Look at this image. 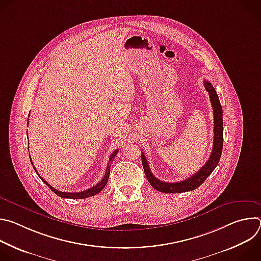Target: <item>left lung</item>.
I'll return each instance as SVG.
<instances>
[{
	"label": "left lung",
	"instance_id": "obj_1",
	"mask_svg": "<svg viewBox=\"0 0 261 261\" xmlns=\"http://www.w3.org/2000/svg\"><path fill=\"white\" fill-rule=\"evenodd\" d=\"M203 85L205 90L210 94V100H211L213 111H214V143H213L212 154L207 162L196 173H194L190 177L177 182H166L158 179L156 176L153 175L152 171L150 170V167H148L145 156L141 153V161H142V166H143L145 176L148 182L151 184L152 187L159 192L181 193V192L195 190L207 178V176L214 171V169L217 167L219 163V160L222 154V148H223V117H222L223 111H222V106L220 104V100L217 95V92L215 91L211 83L204 81Z\"/></svg>",
	"mask_w": 261,
	"mask_h": 261
}]
</instances>
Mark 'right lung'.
<instances>
[{
  "mask_svg": "<svg viewBox=\"0 0 261 261\" xmlns=\"http://www.w3.org/2000/svg\"><path fill=\"white\" fill-rule=\"evenodd\" d=\"M29 124V123H28ZM118 152H119V148L118 150H116L115 152H113V154L110 155V158H109V162H108V164H107V167H106V170H105V174H104V176L102 177V179L96 185V186H94V187H92V188H90V189H88V190H85V191H82V192H76V193H70V192H62V191H59V190H57V189H55L53 186H50L45 179H43L38 173L39 175V177L43 180V182L44 184H46V186L47 187H49V189L54 192V193H56L57 195H59L60 197H62V198H71V199H84V198H88V197H90V196H94V195H96L97 193H99L105 186H106V184H107V181H108V177H109V173H110V162L113 161L115 158H116V155L118 154ZM31 163H32V159H31ZM33 164V163H32ZM35 168V167H34ZM35 171L37 172V170H36V168H35Z\"/></svg>",
  "mask_w": 261,
  "mask_h": 261,
  "instance_id": "1",
  "label": "right lung"
}]
</instances>
